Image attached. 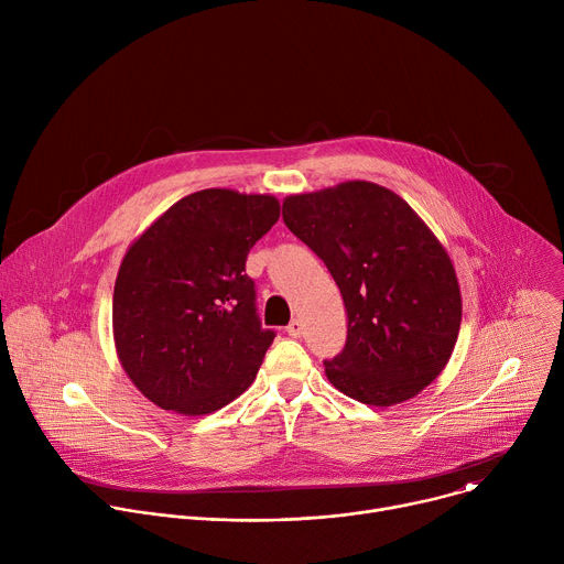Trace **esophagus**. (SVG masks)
<instances>
[{"instance_id": "1", "label": "esophagus", "mask_w": 564, "mask_h": 564, "mask_svg": "<svg viewBox=\"0 0 564 564\" xmlns=\"http://www.w3.org/2000/svg\"><path fill=\"white\" fill-rule=\"evenodd\" d=\"M285 333H288L290 337H301V333H303V324H301V318H292V321H290V326L285 328Z\"/></svg>"}]
</instances>
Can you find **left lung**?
Returning <instances> with one entry per match:
<instances>
[{
  "label": "left lung",
  "mask_w": 564,
  "mask_h": 564,
  "mask_svg": "<svg viewBox=\"0 0 564 564\" xmlns=\"http://www.w3.org/2000/svg\"><path fill=\"white\" fill-rule=\"evenodd\" d=\"M288 229L326 263L348 312L335 388L368 406L401 404L448 364L462 296L435 234L394 192L350 181L283 200Z\"/></svg>",
  "instance_id": "left-lung-1"
}]
</instances>
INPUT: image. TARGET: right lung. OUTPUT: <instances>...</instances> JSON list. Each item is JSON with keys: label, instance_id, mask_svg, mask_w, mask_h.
Masks as SVG:
<instances>
[{"label": "right lung", "instance_id": "1", "mask_svg": "<svg viewBox=\"0 0 564 564\" xmlns=\"http://www.w3.org/2000/svg\"><path fill=\"white\" fill-rule=\"evenodd\" d=\"M279 209L274 196L203 189L127 250L113 288V339L124 372L155 406L207 415L254 381L274 330L261 326L246 261Z\"/></svg>", "mask_w": 564, "mask_h": 564}]
</instances>
